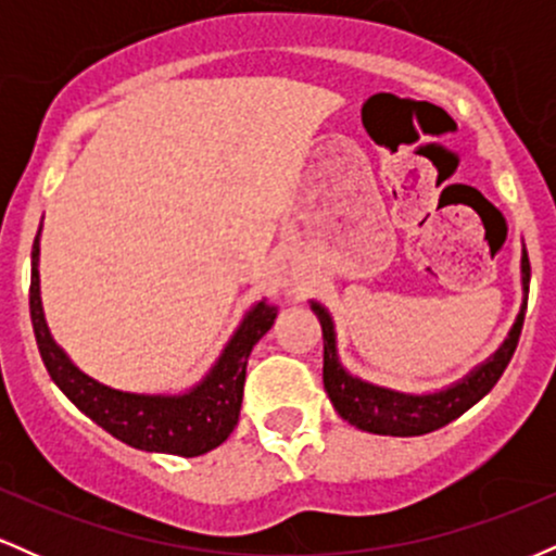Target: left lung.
Here are the masks:
<instances>
[{"label":"left lung","instance_id":"left-lung-1","mask_svg":"<svg viewBox=\"0 0 556 556\" xmlns=\"http://www.w3.org/2000/svg\"><path fill=\"white\" fill-rule=\"evenodd\" d=\"M520 285L522 305L513 329L507 331L500 348L470 368L463 379L442 389H433V392H402V389L374 384V381L350 374L342 366L340 350H337L334 318H331L327 305L311 300V311L321 324L324 334V389H327L334 410L355 429L379 433V437H420V433H431L460 418L478 400L486 397L507 368L515 348H518L522 318H526L528 285H531V264H528L526 245L520 253Z\"/></svg>","mask_w":556,"mask_h":556}]
</instances>
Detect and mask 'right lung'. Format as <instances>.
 Masks as SVG:
<instances>
[{
	"instance_id": "obj_1",
	"label": "right lung",
	"mask_w": 556,
	"mask_h": 556,
	"mask_svg": "<svg viewBox=\"0 0 556 556\" xmlns=\"http://www.w3.org/2000/svg\"><path fill=\"white\" fill-rule=\"evenodd\" d=\"M41 227L30 253V321L43 366L65 397L86 413L96 426L119 442L143 452L198 457L212 452L232 433L240 418L242 384L251 350L271 329L277 311L253 303L240 318L219 358L193 387L182 392H125L88 376L75 366L62 344L49 331L41 303Z\"/></svg>"
}]
</instances>
